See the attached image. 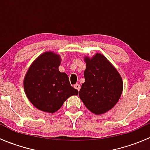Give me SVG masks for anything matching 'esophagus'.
<instances>
[{
  "label": "esophagus",
  "instance_id": "obj_1",
  "mask_svg": "<svg viewBox=\"0 0 150 150\" xmlns=\"http://www.w3.org/2000/svg\"><path fill=\"white\" fill-rule=\"evenodd\" d=\"M74 88H75V89H77L78 91H79L80 88H81V86H80V84L76 83V84L74 85Z\"/></svg>",
  "mask_w": 150,
  "mask_h": 150
}]
</instances>
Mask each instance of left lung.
Listing matches in <instances>:
<instances>
[{
  "label": "left lung",
  "instance_id": "8db88e82",
  "mask_svg": "<svg viewBox=\"0 0 150 150\" xmlns=\"http://www.w3.org/2000/svg\"><path fill=\"white\" fill-rule=\"evenodd\" d=\"M85 82L79 96L88 110L101 115L111 110L122 92V80L115 67L102 54L84 58Z\"/></svg>",
  "mask_w": 150,
  "mask_h": 150
}]
</instances>
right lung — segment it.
Returning <instances> with one entry per match:
<instances>
[{
    "label": "right lung",
    "instance_id": "1",
    "mask_svg": "<svg viewBox=\"0 0 150 150\" xmlns=\"http://www.w3.org/2000/svg\"><path fill=\"white\" fill-rule=\"evenodd\" d=\"M60 64L59 54L47 51L33 62L25 77L24 89L29 101L41 111L55 112L69 96L78 94L67 75L59 70Z\"/></svg>",
    "mask_w": 150,
    "mask_h": 150
}]
</instances>
